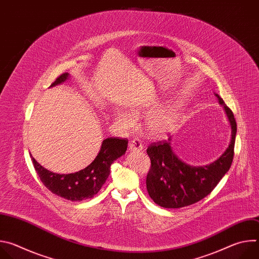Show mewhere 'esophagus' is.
Returning a JSON list of instances; mask_svg holds the SVG:
<instances>
[{"label":"esophagus","instance_id":"obj_1","mask_svg":"<svg viewBox=\"0 0 259 259\" xmlns=\"http://www.w3.org/2000/svg\"><path fill=\"white\" fill-rule=\"evenodd\" d=\"M143 146H142V143L139 139H134V140H131L130 143H129V151L131 152H140L142 151Z\"/></svg>","mask_w":259,"mask_h":259}]
</instances>
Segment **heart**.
<instances>
[{
    "mask_svg": "<svg viewBox=\"0 0 259 259\" xmlns=\"http://www.w3.org/2000/svg\"><path fill=\"white\" fill-rule=\"evenodd\" d=\"M155 107L153 101H142L131 106V115L126 113H119L117 116V122L124 129H131L135 126L136 120L134 117L139 116L141 113L150 112ZM178 106L176 101H171L169 104L163 106L160 109L147 115L144 119L143 126L145 131L152 136L159 137L166 134L174 126L177 115Z\"/></svg>",
    "mask_w": 259,
    "mask_h": 259,
    "instance_id": "obj_1",
    "label": "heart"
}]
</instances>
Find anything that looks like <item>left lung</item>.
Here are the masks:
<instances>
[{
	"label": "left lung",
	"mask_w": 259,
	"mask_h": 259,
	"mask_svg": "<svg viewBox=\"0 0 259 259\" xmlns=\"http://www.w3.org/2000/svg\"><path fill=\"white\" fill-rule=\"evenodd\" d=\"M232 127V138L226 152L206 166H191L173 153L170 140L152 143L146 153L151 169L146 175V190L153 201L164 208H181L207 197L230 170L234 159L237 123L231 108L218 94Z\"/></svg>",
	"instance_id": "left-lung-1"
}]
</instances>
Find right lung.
<instances>
[{"mask_svg": "<svg viewBox=\"0 0 259 259\" xmlns=\"http://www.w3.org/2000/svg\"><path fill=\"white\" fill-rule=\"evenodd\" d=\"M67 79L68 73L64 72L50 87L61 84ZM127 145V138L109 137L104 139L94 161L85 169L70 174L53 173L30 157L36 174L50 192L69 201H82L93 198L100 191L109 175L110 165L125 154Z\"/></svg>", "mask_w": 259, "mask_h": 259, "instance_id": "right-lung-1", "label": "right lung"}]
</instances>
